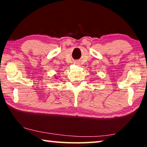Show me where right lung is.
I'll return each instance as SVG.
<instances>
[{"label": "right lung", "instance_id": "obj_1", "mask_svg": "<svg viewBox=\"0 0 147 147\" xmlns=\"http://www.w3.org/2000/svg\"><path fill=\"white\" fill-rule=\"evenodd\" d=\"M57 78V77H56V78Z\"/></svg>", "mask_w": 147, "mask_h": 147}]
</instances>
